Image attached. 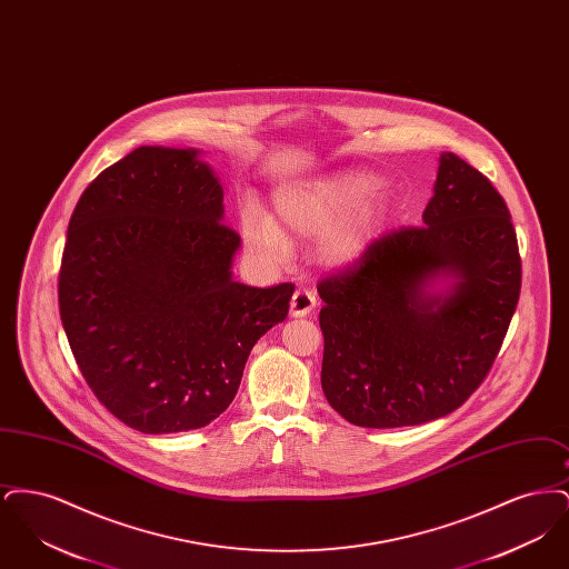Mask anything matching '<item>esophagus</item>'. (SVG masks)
<instances>
[{"label":"esophagus","instance_id":"obj_1","mask_svg":"<svg viewBox=\"0 0 569 569\" xmlns=\"http://www.w3.org/2000/svg\"><path fill=\"white\" fill-rule=\"evenodd\" d=\"M316 305H318L316 295H313L311 290L300 288V290L295 292L292 302H290V313H292L295 318H305V316H309V313L316 309Z\"/></svg>","mask_w":569,"mask_h":569}]
</instances>
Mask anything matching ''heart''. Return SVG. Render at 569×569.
I'll return each instance as SVG.
<instances>
[{
	"label": "heart",
	"mask_w": 569,
	"mask_h": 569,
	"mask_svg": "<svg viewBox=\"0 0 569 569\" xmlns=\"http://www.w3.org/2000/svg\"><path fill=\"white\" fill-rule=\"evenodd\" d=\"M274 221L253 204L243 209L249 244L271 262L290 256V239H318L316 258L348 269L371 249L386 219V200L371 172L348 170L274 193Z\"/></svg>",
	"instance_id": "b5f03b06"
}]
</instances>
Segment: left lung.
Instances as JSON below:
<instances>
[{
  "label": "left lung",
  "instance_id": "obj_1",
  "mask_svg": "<svg viewBox=\"0 0 569 569\" xmlns=\"http://www.w3.org/2000/svg\"><path fill=\"white\" fill-rule=\"evenodd\" d=\"M520 277L506 200L480 170L441 153L422 226L379 237L318 283L330 407L367 429L455 411L501 350Z\"/></svg>",
  "mask_w": 569,
  "mask_h": 569
}]
</instances>
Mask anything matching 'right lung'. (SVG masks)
Returning a JSON list of instances; mask_svg holds the SVG:
<instances>
[{"mask_svg":"<svg viewBox=\"0 0 569 569\" xmlns=\"http://www.w3.org/2000/svg\"><path fill=\"white\" fill-rule=\"evenodd\" d=\"M196 149L138 147L102 170L68 226L59 313L82 378L140 433L207 427L232 403L292 283L232 279L241 237Z\"/></svg>","mask_w":569,"mask_h":569,"instance_id":"obj_1","label":"right lung"}]
</instances>
